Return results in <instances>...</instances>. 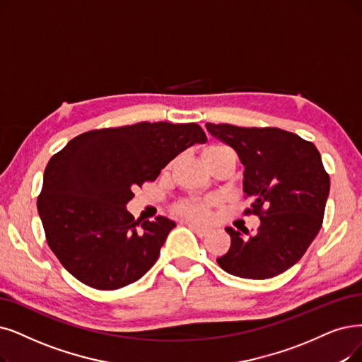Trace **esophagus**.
Here are the masks:
<instances>
[{"mask_svg":"<svg viewBox=\"0 0 362 362\" xmlns=\"http://www.w3.org/2000/svg\"><path fill=\"white\" fill-rule=\"evenodd\" d=\"M185 224H187V227L192 228L197 236H206V233H208V228H206V227L197 226V224H194V223H185Z\"/></svg>","mask_w":362,"mask_h":362,"instance_id":"34e87169","label":"esophagus"}]
</instances>
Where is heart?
<instances>
[{
	"label": "heart",
	"mask_w": 362,
	"mask_h": 362,
	"mask_svg": "<svg viewBox=\"0 0 362 362\" xmlns=\"http://www.w3.org/2000/svg\"><path fill=\"white\" fill-rule=\"evenodd\" d=\"M220 154H231L236 156L235 151L230 147L224 146V144H211L205 150H204V157H214V156H220ZM209 202H202V200H185L181 202L175 206V212L187 216V218L192 220H205L209 212Z\"/></svg>",
	"instance_id": "b5f03b06"
}]
</instances>
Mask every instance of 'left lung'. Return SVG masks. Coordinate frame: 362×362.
<instances>
[{
    "label": "left lung",
    "mask_w": 362,
    "mask_h": 362,
    "mask_svg": "<svg viewBox=\"0 0 362 362\" xmlns=\"http://www.w3.org/2000/svg\"><path fill=\"white\" fill-rule=\"evenodd\" d=\"M206 129L238 153L245 197L252 199L245 215L262 221L250 238L227 227L230 250L216 263L245 279L278 276L305 255L322 226L329 175L321 154L310 141L278 127L206 123Z\"/></svg>",
    "instance_id": "1"
}]
</instances>
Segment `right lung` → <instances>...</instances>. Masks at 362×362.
Listing matches in <instances>:
<instances>
[{
	"mask_svg": "<svg viewBox=\"0 0 362 362\" xmlns=\"http://www.w3.org/2000/svg\"><path fill=\"white\" fill-rule=\"evenodd\" d=\"M196 123L141 122L72 138L49 160L37 199L50 250L80 282L119 290L157 262L175 223L135 220L126 204L185 148L205 142Z\"/></svg>",
	"mask_w": 362,
	"mask_h": 362,
	"instance_id": "right-lung-1",
	"label": "right lung"
}]
</instances>
